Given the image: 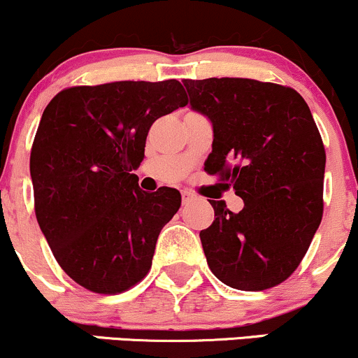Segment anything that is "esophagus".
Masks as SVG:
<instances>
[{
	"mask_svg": "<svg viewBox=\"0 0 358 358\" xmlns=\"http://www.w3.org/2000/svg\"><path fill=\"white\" fill-rule=\"evenodd\" d=\"M193 198H194L193 193H189V191H182V203H189Z\"/></svg>",
	"mask_w": 358,
	"mask_h": 358,
	"instance_id": "obj_1",
	"label": "esophagus"
}]
</instances>
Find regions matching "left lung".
Listing matches in <instances>:
<instances>
[{
	"mask_svg": "<svg viewBox=\"0 0 358 358\" xmlns=\"http://www.w3.org/2000/svg\"><path fill=\"white\" fill-rule=\"evenodd\" d=\"M191 109L213 126L205 162L244 199L239 213L213 201L199 232L211 273L237 290L285 282L322 218L326 152L309 106L294 88L251 78L182 80Z\"/></svg>",
	"mask_w": 358,
	"mask_h": 358,
	"instance_id": "obj_1",
	"label": "left lung"
}]
</instances>
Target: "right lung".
I'll list each match as a JSON object with an SVG mask.
<instances>
[{"label":"right lung","instance_id":"1","mask_svg":"<svg viewBox=\"0 0 358 358\" xmlns=\"http://www.w3.org/2000/svg\"><path fill=\"white\" fill-rule=\"evenodd\" d=\"M178 80L70 87L48 103L30 152L36 217L59 266L95 294L147 276L162 227L178 213L172 187L141 191L150 126L184 107Z\"/></svg>","mask_w":358,"mask_h":358}]
</instances>
